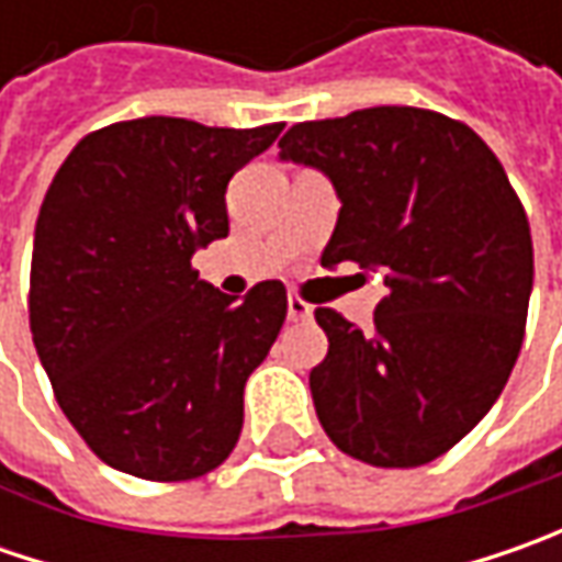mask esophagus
<instances>
[{
  "label": "esophagus",
  "instance_id": "1",
  "mask_svg": "<svg viewBox=\"0 0 562 562\" xmlns=\"http://www.w3.org/2000/svg\"><path fill=\"white\" fill-rule=\"evenodd\" d=\"M288 318L291 322H310L313 318V306L300 296H288Z\"/></svg>",
  "mask_w": 562,
  "mask_h": 562
}]
</instances>
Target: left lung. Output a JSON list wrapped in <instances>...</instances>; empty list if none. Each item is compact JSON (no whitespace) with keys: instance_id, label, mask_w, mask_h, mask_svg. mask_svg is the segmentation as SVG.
Returning <instances> with one entry per match:
<instances>
[{"instance_id":"obj_1","label":"left lung","mask_w":562,"mask_h":562,"mask_svg":"<svg viewBox=\"0 0 562 562\" xmlns=\"http://www.w3.org/2000/svg\"><path fill=\"white\" fill-rule=\"evenodd\" d=\"M284 162L328 175L340 200L322 266L381 271L372 331L318 306L328 357L310 372L325 435L381 469L425 465L485 419L529 315L531 231L487 143L413 105L303 121Z\"/></svg>"}]
</instances>
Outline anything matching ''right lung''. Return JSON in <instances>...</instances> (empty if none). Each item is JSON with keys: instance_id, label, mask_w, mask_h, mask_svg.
I'll return each mask as SVG.
<instances>
[{"instance_id": "add662e5", "label": "right lung", "mask_w": 562, "mask_h": 562, "mask_svg": "<svg viewBox=\"0 0 562 562\" xmlns=\"http://www.w3.org/2000/svg\"><path fill=\"white\" fill-rule=\"evenodd\" d=\"M284 124L119 121L87 134L40 205L31 335L61 413L102 463L187 482L227 460L244 384L288 315L281 281L244 300L190 266L227 237V181Z\"/></svg>"}]
</instances>
